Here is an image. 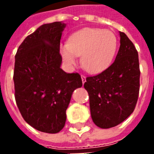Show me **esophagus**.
I'll return each mask as SVG.
<instances>
[{"label": "esophagus", "mask_w": 154, "mask_h": 154, "mask_svg": "<svg viewBox=\"0 0 154 154\" xmlns=\"http://www.w3.org/2000/svg\"><path fill=\"white\" fill-rule=\"evenodd\" d=\"M81 77H82V83H85V82H86V76H84V75H81Z\"/></svg>", "instance_id": "obj_1"}]
</instances>
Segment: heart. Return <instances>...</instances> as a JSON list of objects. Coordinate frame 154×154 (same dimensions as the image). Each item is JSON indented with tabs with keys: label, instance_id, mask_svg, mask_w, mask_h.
I'll list each match as a JSON object with an SVG mask.
<instances>
[{
	"label": "heart",
	"instance_id": "obj_1",
	"mask_svg": "<svg viewBox=\"0 0 154 154\" xmlns=\"http://www.w3.org/2000/svg\"><path fill=\"white\" fill-rule=\"evenodd\" d=\"M117 45L118 41L113 32L102 29H85L72 35L67 43H62L59 52L68 65H75L77 57H82L84 69L97 74L110 67Z\"/></svg>",
	"mask_w": 154,
	"mask_h": 154
}]
</instances>
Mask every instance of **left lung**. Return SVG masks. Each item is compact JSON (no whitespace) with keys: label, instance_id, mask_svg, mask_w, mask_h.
Here are the masks:
<instances>
[{"label":"left lung","instance_id":"1","mask_svg":"<svg viewBox=\"0 0 154 154\" xmlns=\"http://www.w3.org/2000/svg\"><path fill=\"white\" fill-rule=\"evenodd\" d=\"M120 46L116 60L98 75L87 77L91 118L101 129L118 125L135 108L139 92V55L127 35L119 32Z\"/></svg>","mask_w":154,"mask_h":154}]
</instances>
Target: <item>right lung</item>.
<instances>
[{"label": "right lung", "instance_id": "right-lung-1", "mask_svg": "<svg viewBox=\"0 0 154 154\" xmlns=\"http://www.w3.org/2000/svg\"><path fill=\"white\" fill-rule=\"evenodd\" d=\"M66 24H44L28 35L15 54L14 84L19 110L38 131L56 134L65 125L66 110L75 89L82 86L79 74L60 67L62 32Z\"/></svg>", "mask_w": 154, "mask_h": 154}]
</instances>
